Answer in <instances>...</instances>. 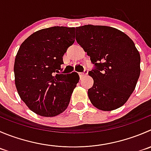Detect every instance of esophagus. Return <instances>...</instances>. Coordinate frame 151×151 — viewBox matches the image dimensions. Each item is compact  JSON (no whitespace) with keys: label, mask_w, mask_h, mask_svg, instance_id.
Listing matches in <instances>:
<instances>
[{"label":"esophagus","mask_w":151,"mask_h":151,"mask_svg":"<svg viewBox=\"0 0 151 151\" xmlns=\"http://www.w3.org/2000/svg\"><path fill=\"white\" fill-rule=\"evenodd\" d=\"M88 72V71L87 69H85L83 72H80V73H79V75H80V78H81V77H84V76L87 75Z\"/></svg>","instance_id":"obj_1"}]
</instances>
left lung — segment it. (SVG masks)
Returning a JSON list of instances; mask_svg holds the SVG:
<instances>
[{
	"mask_svg": "<svg viewBox=\"0 0 151 151\" xmlns=\"http://www.w3.org/2000/svg\"><path fill=\"white\" fill-rule=\"evenodd\" d=\"M76 40L93 65L88 72L93 79L88 91L91 103L105 111L122 106L140 74V55L133 40L117 29L93 25L76 28Z\"/></svg>",
	"mask_w": 151,
	"mask_h": 151,
	"instance_id": "8db88e82",
	"label": "left lung"
}]
</instances>
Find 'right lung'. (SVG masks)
I'll list each match as a JSON object with an SVG mask.
<instances>
[{
  "label": "right lung",
  "mask_w": 151,
  "mask_h": 151,
  "mask_svg": "<svg viewBox=\"0 0 151 151\" xmlns=\"http://www.w3.org/2000/svg\"><path fill=\"white\" fill-rule=\"evenodd\" d=\"M74 39V27L53 26L37 31L20 45L14 60L15 86L22 100L37 114L55 116L68 107L80 77L59 70Z\"/></svg>",
  "instance_id": "right-lung-1"
}]
</instances>
